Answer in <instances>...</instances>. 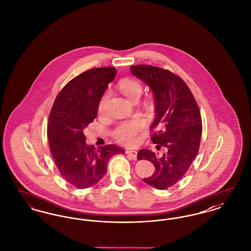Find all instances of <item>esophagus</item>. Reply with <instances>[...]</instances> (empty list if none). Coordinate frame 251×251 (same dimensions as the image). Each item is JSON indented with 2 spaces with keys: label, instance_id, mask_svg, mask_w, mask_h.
<instances>
[{
  "label": "esophagus",
  "instance_id": "obj_1",
  "mask_svg": "<svg viewBox=\"0 0 251 251\" xmlns=\"http://www.w3.org/2000/svg\"><path fill=\"white\" fill-rule=\"evenodd\" d=\"M126 154L131 156L133 160H135V159H136V156H137V151H126Z\"/></svg>",
  "mask_w": 251,
  "mask_h": 251
}]
</instances>
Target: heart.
Returning a JSON list of instances; mask_svg holds the SVG:
<instances>
[{
  "instance_id": "heart-1",
  "label": "heart",
  "mask_w": 251,
  "mask_h": 251,
  "mask_svg": "<svg viewBox=\"0 0 251 251\" xmlns=\"http://www.w3.org/2000/svg\"><path fill=\"white\" fill-rule=\"evenodd\" d=\"M120 91L123 95L126 96L130 100H134L135 99H139L142 94V85L140 83L134 80H124L120 82ZM107 98V94L103 96L100 101L99 110L100 112L103 111L105 100ZM145 129V122L141 119H135L124 122L120 124V126L114 131L113 135L117 141L120 143L132 146L137 143L140 137V134Z\"/></svg>"
}]
</instances>
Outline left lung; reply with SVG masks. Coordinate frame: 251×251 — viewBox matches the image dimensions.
I'll return each mask as SVG.
<instances>
[{
	"mask_svg": "<svg viewBox=\"0 0 251 251\" xmlns=\"http://www.w3.org/2000/svg\"><path fill=\"white\" fill-rule=\"evenodd\" d=\"M130 71L153 93L151 141L166 149L163 155L148 149L138 151V160H148L155 167L153 175L144 182L164 190L182 178L198 154L202 133L201 113L189 87L174 73L150 65L131 66Z\"/></svg>",
	"mask_w": 251,
	"mask_h": 251,
	"instance_id": "obj_1",
	"label": "left lung"
}]
</instances>
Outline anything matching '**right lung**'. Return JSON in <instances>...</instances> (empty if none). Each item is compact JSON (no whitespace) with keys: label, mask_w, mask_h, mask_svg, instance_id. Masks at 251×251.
<instances>
[{"label":"right lung","mask_w":251,"mask_h":251,"mask_svg":"<svg viewBox=\"0 0 251 251\" xmlns=\"http://www.w3.org/2000/svg\"><path fill=\"white\" fill-rule=\"evenodd\" d=\"M115 68H98L73 78L56 97L49 118L50 150L62 177L79 189L98 183L109 160L125 151L116 145L95 150L84 130L95 120L101 97L116 77Z\"/></svg>","instance_id":"obj_1"}]
</instances>
